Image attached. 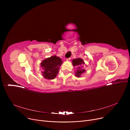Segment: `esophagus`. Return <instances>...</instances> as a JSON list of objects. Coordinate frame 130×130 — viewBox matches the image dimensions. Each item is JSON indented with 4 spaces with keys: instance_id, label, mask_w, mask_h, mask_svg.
<instances>
[{
    "instance_id": "34e87169",
    "label": "esophagus",
    "mask_w": 130,
    "mask_h": 130,
    "mask_svg": "<svg viewBox=\"0 0 130 130\" xmlns=\"http://www.w3.org/2000/svg\"><path fill=\"white\" fill-rule=\"evenodd\" d=\"M71 58H67V59H66V60L67 61H70V60H71Z\"/></svg>"
}]
</instances>
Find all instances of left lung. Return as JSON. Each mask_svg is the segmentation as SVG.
<instances>
[{"label":"left lung","mask_w":130,"mask_h":130,"mask_svg":"<svg viewBox=\"0 0 130 130\" xmlns=\"http://www.w3.org/2000/svg\"><path fill=\"white\" fill-rule=\"evenodd\" d=\"M72 63L74 66H76L77 70L75 72V75L77 77H79L83 73L85 72L84 65L85 64L84 60L81 58H75L72 60Z\"/></svg>","instance_id":"obj_1"}]
</instances>
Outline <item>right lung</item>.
Here are the masks:
<instances>
[{
    "instance_id": "obj_1",
    "label": "right lung",
    "mask_w": 130,
    "mask_h": 130,
    "mask_svg": "<svg viewBox=\"0 0 130 130\" xmlns=\"http://www.w3.org/2000/svg\"><path fill=\"white\" fill-rule=\"evenodd\" d=\"M63 61L60 57L53 56L43 60L40 63L41 67L43 68V76L48 79H53L56 77L59 67Z\"/></svg>"
}]
</instances>
